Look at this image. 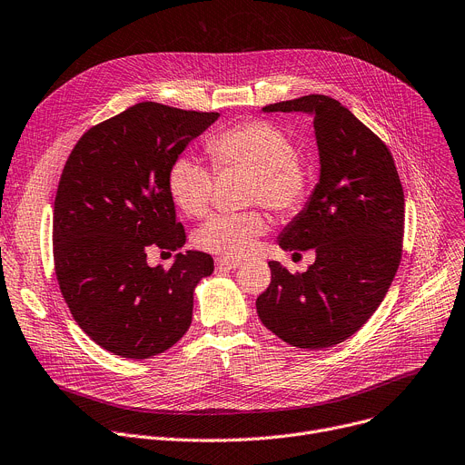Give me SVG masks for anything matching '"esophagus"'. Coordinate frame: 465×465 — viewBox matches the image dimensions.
Listing matches in <instances>:
<instances>
[{"label": "esophagus", "instance_id": "obj_1", "mask_svg": "<svg viewBox=\"0 0 465 465\" xmlns=\"http://www.w3.org/2000/svg\"><path fill=\"white\" fill-rule=\"evenodd\" d=\"M242 262L236 261V259H227V257H220L216 259V266L218 270H236Z\"/></svg>", "mask_w": 465, "mask_h": 465}]
</instances>
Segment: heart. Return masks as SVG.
<instances>
[{
    "instance_id": "obj_1",
    "label": "heart",
    "mask_w": 465,
    "mask_h": 465,
    "mask_svg": "<svg viewBox=\"0 0 465 465\" xmlns=\"http://www.w3.org/2000/svg\"><path fill=\"white\" fill-rule=\"evenodd\" d=\"M206 151L220 171L236 169L252 174L247 203H261L279 216H294L309 199L311 173L296 156L287 132L266 121L231 126L206 143ZM213 173L193 156H178L167 171V192L173 203L190 218L208 210ZM266 232L261 212H218L197 229L195 243L210 253L243 257Z\"/></svg>"
}]
</instances>
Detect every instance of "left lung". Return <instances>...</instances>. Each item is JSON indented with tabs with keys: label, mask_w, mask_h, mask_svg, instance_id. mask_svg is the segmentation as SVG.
I'll return each instance as SVG.
<instances>
[{
	"label": "left lung",
	"mask_w": 465,
	"mask_h": 465,
	"mask_svg": "<svg viewBox=\"0 0 465 465\" xmlns=\"http://www.w3.org/2000/svg\"><path fill=\"white\" fill-rule=\"evenodd\" d=\"M262 112L312 115L320 178L305 208L282 229L284 252L314 249L292 275L277 261L257 298L262 324L296 348L335 346L380 307L402 257L404 192L385 143L335 98L309 94Z\"/></svg>",
	"instance_id": "1"
}]
</instances>
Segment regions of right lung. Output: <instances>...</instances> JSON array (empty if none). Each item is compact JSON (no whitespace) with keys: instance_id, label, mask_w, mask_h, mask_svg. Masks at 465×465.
<instances>
[{"instance_id":"obj_1","label":"right lung","mask_w":465,"mask_h":465,"mask_svg":"<svg viewBox=\"0 0 465 465\" xmlns=\"http://www.w3.org/2000/svg\"><path fill=\"white\" fill-rule=\"evenodd\" d=\"M220 114L139 102L89 128L70 153L54 203V262L78 326L104 350L147 360L181 341L193 291L213 272L203 252L151 268V249L186 243L167 171Z\"/></svg>"}]
</instances>
